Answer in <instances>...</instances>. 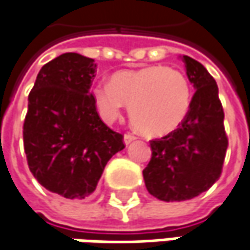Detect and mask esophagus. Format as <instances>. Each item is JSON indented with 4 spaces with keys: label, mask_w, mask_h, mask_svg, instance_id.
<instances>
[{
    "label": "esophagus",
    "mask_w": 250,
    "mask_h": 250,
    "mask_svg": "<svg viewBox=\"0 0 250 250\" xmlns=\"http://www.w3.org/2000/svg\"><path fill=\"white\" fill-rule=\"evenodd\" d=\"M136 139H137V137H136V136H133V134H130V133L125 134V144H130L131 141H134Z\"/></svg>",
    "instance_id": "obj_1"
}]
</instances>
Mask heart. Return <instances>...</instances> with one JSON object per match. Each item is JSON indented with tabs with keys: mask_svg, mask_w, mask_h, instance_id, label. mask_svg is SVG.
<instances>
[{
	"mask_svg": "<svg viewBox=\"0 0 250 250\" xmlns=\"http://www.w3.org/2000/svg\"><path fill=\"white\" fill-rule=\"evenodd\" d=\"M92 96L104 122L119 120L127 104L133 125L150 137L175 131L192 104V87L185 73L161 65L120 70L110 83L96 84Z\"/></svg>",
	"mask_w": 250,
	"mask_h": 250,
	"instance_id": "heart-1",
	"label": "heart"
}]
</instances>
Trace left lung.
Returning a JSON list of instances; mask_svg holds the SVG:
<instances>
[{"mask_svg": "<svg viewBox=\"0 0 250 250\" xmlns=\"http://www.w3.org/2000/svg\"><path fill=\"white\" fill-rule=\"evenodd\" d=\"M197 89L191 110L175 131L150 141L151 160L143 169L147 191L172 202L195 198L221 177L228 137L216 82L195 59L183 56Z\"/></svg>", "mask_w": 250, "mask_h": 250, "instance_id": "1", "label": "left lung"}]
</instances>
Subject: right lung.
<instances>
[{"mask_svg":"<svg viewBox=\"0 0 250 250\" xmlns=\"http://www.w3.org/2000/svg\"><path fill=\"white\" fill-rule=\"evenodd\" d=\"M95 59L67 52L43 65L28 96L23 148L28 167L48 191L83 199L96 189L123 134L104 125L90 86Z\"/></svg>","mask_w":250,"mask_h":250,"instance_id":"obj_1","label":"right lung"}]
</instances>
